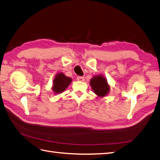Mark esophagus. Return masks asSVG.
I'll return each instance as SVG.
<instances>
[{
    "label": "esophagus",
    "mask_w": 160,
    "mask_h": 160,
    "mask_svg": "<svg viewBox=\"0 0 160 160\" xmlns=\"http://www.w3.org/2000/svg\"><path fill=\"white\" fill-rule=\"evenodd\" d=\"M77 80L80 82H84V78L83 76H78Z\"/></svg>",
    "instance_id": "34e87169"
}]
</instances>
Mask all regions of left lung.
<instances>
[{
	"label": "left lung",
	"instance_id": "8db88e82",
	"mask_svg": "<svg viewBox=\"0 0 160 160\" xmlns=\"http://www.w3.org/2000/svg\"><path fill=\"white\" fill-rule=\"evenodd\" d=\"M90 84L95 93L99 97H104L110 91V86L107 80L102 75L94 76L90 81Z\"/></svg>",
	"mask_w": 160,
	"mask_h": 160
}]
</instances>
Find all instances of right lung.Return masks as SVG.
<instances>
[{
    "label": "right lung",
    "instance_id": "add662e5",
    "mask_svg": "<svg viewBox=\"0 0 160 160\" xmlns=\"http://www.w3.org/2000/svg\"><path fill=\"white\" fill-rule=\"evenodd\" d=\"M72 78L65 76L62 73H59L55 76L53 80L52 90L54 93H61L72 82Z\"/></svg>",
    "mask_w": 160,
    "mask_h": 160
}]
</instances>
